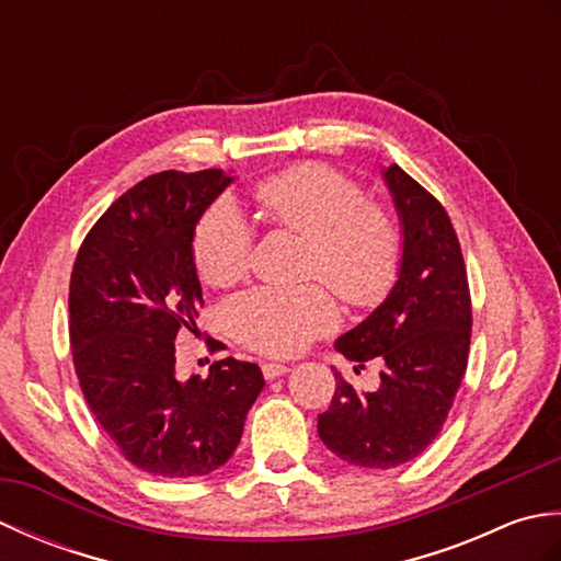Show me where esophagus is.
Segmentation results:
<instances>
[{
    "instance_id": "34e87169",
    "label": "esophagus",
    "mask_w": 561,
    "mask_h": 561,
    "mask_svg": "<svg viewBox=\"0 0 561 561\" xmlns=\"http://www.w3.org/2000/svg\"><path fill=\"white\" fill-rule=\"evenodd\" d=\"M291 371V366L287 364H274V362H265L262 364V376H265L267 380H274L279 376H287Z\"/></svg>"
}]
</instances>
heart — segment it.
Listing matches in <instances>:
<instances>
[{
    "mask_svg": "<svg viewBox=\"0 0 561 561\" xmlns=\"http://www.w3.org/2000/svg\"><path fill=\"white\" fill-rule=\"evenodd\" d=\"M270 224L308 238L306 277H320L352 306L378 304L400 267V233L386 209L366 202L352 178L325 163H301L255 187ZM253 226L233 202L211 205L195 229L193 257L211 287H229L245 274ZM233 335L272 356L301 352L337 325L340 311L320 284L257 287L226 308Z\"/></svg>",
    "mask_w": 561,
    "mask_h": 561,
    "instance_id": "heart-1",
    "label": "heart"
}]
</instances>
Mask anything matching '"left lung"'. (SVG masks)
<instances>
[{
  "label": "left lung",
  "mask_w": 561,
  "mask_h": 561,
  "mask_svg": "<svg viewBox=\"0 0 561 561\" xmlns=\"http://www.w3.org/2000/svg\"><path fill=\"white\" fill-rule=\"evenodd\" d=\"M383 181L402 229L398 279L386 301L335 342L359 368L378 362L380 386L359 392L335 371V396L318 414V436L335 456L376 470L416 458L444 428L472 328L468 272L446 209L398 163Z\"/></svg>",
  "instance_id": "1"
}]
</instances>
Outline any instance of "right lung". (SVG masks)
<instances>
[{
    "label": "right lung",
    "mask_w": 561,
    "mask_h": 561,
    "mask_svg": "<svg viewBox=\"0 0 561 561\" xmlns=\"http://www.w3.org/2000/svg\"><path fill=\"white\" fill-rule=\"evenodd\" d=\"M233 183L221 169L149 175L93 224L69 282L79 386L123 456L157 478H199L233 456L265 378L226 356L209 376H175V337L195 328L202 287L193 236Z\"/></svg>",
    "instance_id": "1"
}]
</instances>
